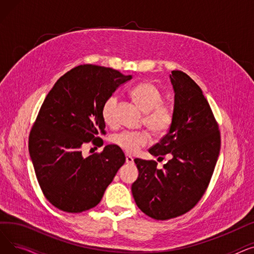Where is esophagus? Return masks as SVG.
Instances as JSON below:
<instances>
[{
    "mask_svg": "<svg viewBox=\"0 0 254 254\" xmlns=\"http://www.w3.org/2000/svg\"><path fill=\"white\" fill-rule=\"evenodd\" d=\"M126 163L127 165H132L134 164V158H132L130 155H126Z\"/></svg>",
    "mask_w": 254,
    "mask_h": 254,
    "instance_id": "obj_1",
    "label": "esophagus"
}]
</instances>
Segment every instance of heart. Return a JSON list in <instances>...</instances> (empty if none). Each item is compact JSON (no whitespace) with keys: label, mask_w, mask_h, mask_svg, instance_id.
Segmentation results:
<instances>
[{"label":"heart","mask_w":254,"mask_h":254,"mask_svg":"<svg viewBox=\"0 0 254 254\" xmlns=\"http://www.w3.org/2000/svg\"><path fill=\"white\" fill-rule=\"evenodd\" d=\"M130 97L143 111L144 125L154 135H164L173 123V112L170 107L163 103V95L150 82H141L130 89ZM117 98L111 96L102 107V117L107 125L114 123V110ZM112 142L127 153H135L150 142L147 131H122L113 136Z\"/></svg>","instance_id":"b5f03b06"}]
</instances>
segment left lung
Returning <instances> with one entry per match:
<instances>
[{
    "label": "left lung",
    "instance_id": "left-lung-1",
    "mask_svg": "<svg viewBox=\"0 0 254 254\" xmlns=\"http://www.w3.org/2000/svg\"><path fill=\"white\" fill-rule=\"evenodd\" d=\"M175 101L168 134L149 153L169 161L135 158L139 177L131 185L139 209L156 220H167L191 210L205 193L220 151V132L202 89L182 71H172Z\"/></svg>",
    "mask_w": 254,
    "mask_h": 254
}]
</instances>
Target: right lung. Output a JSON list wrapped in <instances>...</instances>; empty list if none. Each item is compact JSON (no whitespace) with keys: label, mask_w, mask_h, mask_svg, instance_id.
<instances>
[{"label":"right lung","mask_w":254,"mask_h":254,"mask_svg":"<svg viewBox=\"0 0 254 254\" xmlns=\"http://www.w3.org/2000/svg\"><path fill=\"white\" fill-rule=\"evenodd\" d=\"M131 79L117 70L81 64L63 75L46 96L32 127L29 151L48 202L68 213L96 207L126 156L116 145L83 157L81 148L106 134L104 102Z\"/></svg>","instance_id":"1"}]
</instances>
